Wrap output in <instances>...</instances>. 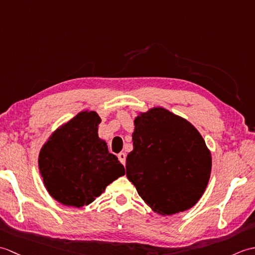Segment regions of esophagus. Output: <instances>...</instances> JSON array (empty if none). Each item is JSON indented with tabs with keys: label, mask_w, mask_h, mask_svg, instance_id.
Listing matches in <instances>:
<instances>
[{
	"label": "esophagus",
	"mask_w": 255,
	"mask_h": 255,
	"mask_svg": "<svg viewBox=\"0 0 255 255\" xmlns=\"http://www.w3.org/2000/svg\"><path fill=\"white\" fill-rule=\"evenodd\" d=\"M118 159H119V161L122 162V163L125 165V163H126V153H124V152H121L118 154Z\"/></svg>",
	"instance_id": "esophagus-1"
}]
</instances>
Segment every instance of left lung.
<instances>
[{
  "instance_id": "obj_1",
  "label": "left lung",
  "mask_w": 255,
  "mask_h": 255,
  "mask_svg": "<svg viewBox=\"0 0 255 255\" xmlns=\"http://www.w3.org/2000/svg\"><path fill=\"white\" fill-rule=\"evenodd\" d=\"M126 175L139 196L161 215L189 209L207 186L211 155L192 124L162 107L134 119Z\"/></svg>"
}]
</instances>
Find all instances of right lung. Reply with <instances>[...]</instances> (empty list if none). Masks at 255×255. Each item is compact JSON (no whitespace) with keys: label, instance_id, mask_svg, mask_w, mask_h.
<instances>
[{"label":"right lung","instance_id":"obj_1","mask_svg":"<svg viewBox=\"0 0 255 255\" xmlns=\"http://www.w3.org/2000/svg\"><path fill=\"white\" fill-rule=\"evenodd\" d=\"M100 123L95 112H81L41 148L40 174L47 191L59 203L78 208L89 205L125 174L124 165L99 138Z\"/></svg>","mask_w":255,"mask_h":255}]
</instances>
